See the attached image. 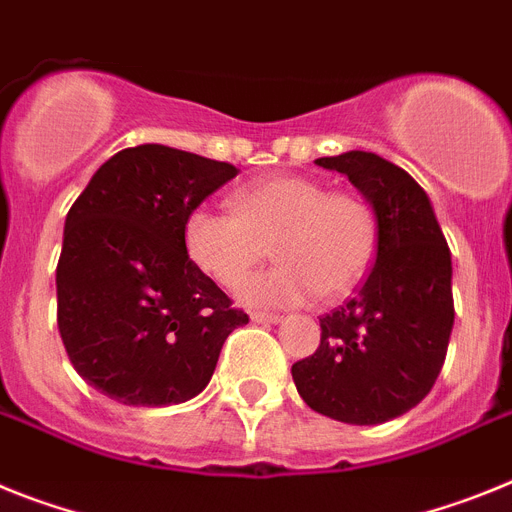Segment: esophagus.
<instances>
[{
    "mask_svg": "<svg viewBox=\"0 0 512 512\" xmlns=\"http://www.w3.org/2000/svg\"><path fill=\"white\" fill-rule=\"evenodd\" d=\"M251 318L256 323H279L282 321V316H279V313H264V310H253Z\"/></svg>",
    "mask_w": 512,
    "mask_h": 512,
    "instance_id": "esophagus-1",
    "label": "esophagus"
}]
</instances>
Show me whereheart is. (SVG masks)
<instances>
[{
    "label": "heart",
    "mask_w": 512,
    "mask_h": 512,
    "mask_svg": "<svg viewBox=\"0 0 512 512\" xmlns=\"http://www.w3.org/2000/svg\"><path fill=\"white\" fill-rule=\"evenodd\" d=\"M272 248L282 264L240 287L246 303L344 298L373 266L378 220L362 196L305 176L266 178L233 196V212L199 207L186 220V251L222 287H238Z\"/></svg>",
    "instance_id": "heart-1"
}]
</instances>
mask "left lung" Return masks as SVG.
I'll return each instance as SVG.
<instances>
[{"label":"left lung","mask_w":512,"mask_h":512,"mask_svg":"<svg viewBox=\"0 0 512 512\" xmlns=\"http://www.w3.org/2000/svg\"><path fill=\"white\" fill-rule=\"evenodd\" d=\"M365 196L378 251L352 300L321 318V344L292 365L313 412L347 425L406 414L438 381L453 331L451 248L425 189L375 152L318 157Z\"/></svg>","instance_id":"obj_1"}]
</instances>
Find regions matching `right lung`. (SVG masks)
I'll return each mask as SVG.
<instances>
[{
	"label": "right lung",
	"mask_w": 512,
	"mask_h": 512,
	"mask_svg": "<svg viewBox=\"0 0 512 512\" xmlns=\"http://www.w3.org/2000/svg\"><path fill=\"white\" fill-rule=\"evenodd\" d=\"M238 176L165 144L116 152L64 222L56 300L74 370L126 406H168L207 388L243 310L189 259L186 220Z\"/></svg>",
	"instance_id": "right-lung-1"
}]
</instances>
